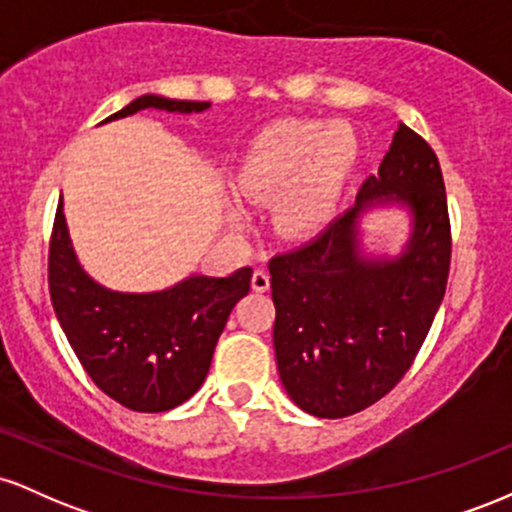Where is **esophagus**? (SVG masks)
<instances>
[{"label": "esophagus", "mask_w": 512, "mask_h": 512, "mask_svg": "<svg viewBox=\"0 0 512 512\" xmlns=\"http://www.w3.org/2000/svg\"><path fill=\"white\" fill-rule=\"evenodd\" d=\"M252 289L260 293L269 289V274L264 272V269H255V272H252Z\"/></svg>", "instance_id": "obj_1"}]
</instances>
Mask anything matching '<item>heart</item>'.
<instances>
[{
    "mask_svg": "<svg viewBox=\"0 0 512 512\" xmlns=\"http://www.w3.org/2000/svg\"><path fill=\"white\" fill-rule=\"evenodd\" d=\"M356 158L358 142L346 125L286 120L252 139L233 182L250 202L281 194L276 223L289 236H305L334 216Z\"/></svg>",
    "mask_w": 512,
    "mask_h": 512,
    "instance_id": "1",
    "label": "heart"
}]
</instances>
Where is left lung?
I'll list each match as a JSON object with an SVG mask.
<instances>
[{
  "label": "left lung",
  "mask_w": 512,
  "mask_h": 512,
  "mask_svg": "<svg viewBox=\"0 0 512 512\" xmlns=\"http://www.w3.org/2000/svg\"><path fill=\"white\" fill-rule=\"evenodd\" d=\"M378 196L404 201L415 214L408 250L395 261H366L357 252V214ZM450 257L438 156L414 129L399 125L356 207L269 260L276 366L293 402L320 419H344L383 399L431 330Z\"/></svg>",
  "instance_id": "1"
}]
</instances>
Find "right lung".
<instances>
[{
	"label": "right lung",
	"mask_w": 512,
	"mask_h": 512,
	"mask_svg": "<svg viewBox=\"0 0 512 512\" xmlns=\"http://www.w3.org/2000/svg\"><path fill=\"white\" fill-rule=\"evenodd\" d=\"M146 108L202 113L209 103L142 96L108 120ZM250 279L252 269L243 267L223 279L190 276L158 293L108 291L76 262L62 199L57 204L48 252L52 308L88 378L132 411H168L195 395Z\"/></svg>",
	"instance_id": "1"
}]
</instances>
